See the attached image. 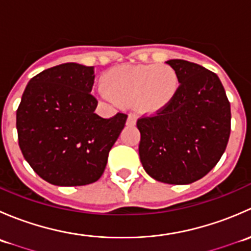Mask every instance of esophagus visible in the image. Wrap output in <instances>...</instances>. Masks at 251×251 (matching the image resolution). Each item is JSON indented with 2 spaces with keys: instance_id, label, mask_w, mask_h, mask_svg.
<instances>
[{
  "instance_id": "34e87169",
  "label": "esophagus",
  "mask_w": 251,
  "mask_h": 251,
  "mask_svg": "<svg viewBox=\"0 0 251 251\" xmlns=\"http://www.w3.org/2000/svg\"><path fill=\"white\" fill-rule=\"evenodd\" d=\"M126 125L127 126H135L136 125V116L133 114H130L127 116V121H126Z\"/></svg>"
}]
</instances>
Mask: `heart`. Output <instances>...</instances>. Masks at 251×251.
Wrapping results in <instances>:
<instances>
[{
  "label": "heart",
  "mask_w": 251,
  "mask_h": 251,
  "mask_svg": "<svg viewBox=\"0 0 251 251\" xmlns=\"http://www.w3.org/2000/svg\"><path fill=\"white\" fill-rule=\"evenodd\" d=\"M104 87H98L100 100L116 104L130 103L142 113L153 114L168 107L176 96L179 78L166 64L119 65L103 76Z\"/></svg>",
  "instance_id": "obj_1"
}]
</instances>
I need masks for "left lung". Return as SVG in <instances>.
Returning a JSON list of instances; mask_svg holds the SVG:
<instances>
[{
    "label": "left lung",
    "instance_id": "1",
    "mask_svg": "<svg viewBox=\"0 0 251 251\" xmlns=\"http://www.w3.org/2000/svg\"><path fill=\"white\" fill-rule=\"evenodd\" d=\"M166 63L178 75V91L156 115L137 120L138 153L151 178L189 184L214 169L226 151L231 105L215 73L183 59Z\"/></svg>",
    "mask_w": 251,
    "mask_h": 251
}]
</instances>
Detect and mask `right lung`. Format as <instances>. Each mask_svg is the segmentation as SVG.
I'll return each instance as SVG.
<instances>
[{
  "mask_svg": "<svg viewBox=\"0 0 251 251\" xmlns=\"http://www.w3.org/2000/svg\"><path fill=\"white\" fill-rule=\"evenodd\" d=\"M93 67L64 63L29 81L17 110L20 151L32 170L55 186L100 179L126 114L103 119L91 95Z\"/></svg>",
  "mask_w": 251,
  "mask_h": 251,
  "instance_id": "obj_1",
  "label": "right lung"
}]
</instances>
